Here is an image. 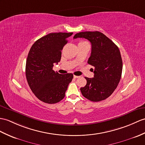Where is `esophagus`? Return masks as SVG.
<instances>
[{"instance_id": "34e87169", "label": "esophagus", "mask_w": 145, "mask_h": 145, "mask_svg": "<svg viewBox=\"0 0 145 145\" xmlns=\"http://www.w3.org/2000/svg\"><path fill=\"white\" fill-rule=\"evenodd\" d=\"M79 77H80L79 76H76V75H74L73 76V78H79Z\"/></svg>"}]
</instances>
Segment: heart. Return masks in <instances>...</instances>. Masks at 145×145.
Wrapping results in <instances>:
<instances>
[{
	"instance_id": "1",
	"label": "heart",
	"mask_w": 145,
	"mask_h": 145,
	"mask_svg": "<svg viewBox=\"0 0 145 145\" xmlns=\"http://www.w3.org/2000/svg\"><path fill=\"white\" fill-rule=\"evenodd\" d=\"M82 43H86V42H85V41H81V42H79V44H82Z\"/></svg>"
}]
</instances>
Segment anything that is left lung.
<instances>
[{"instance_id":"8db88e82","label":"left lung","mask_w":145,"mask_h":145,"mask_svg":"<svg viewBox=\"0 0 145 145\" xmlns=\"http://www.w3.org/2000/svg\"><path fill=\"white\" fill-rule=\"evenodd\" d=\"M83 38L91 43L88 63L95 67L94 78L85 77V86L80 88L82 95L98 102L109 97L119 85L122 72V60L119 48L99 31L80 32L73 38Z\"/></svg>"}]
</instances>
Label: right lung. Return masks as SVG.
<instances>
[{"instance_id":"1","label":"right lung","mask_w":145,"mask_h":145,"mask_svg":"<svg viewBox=\"0 0 145 145\" xmlns=\"http://www.w3.org/2000/svg\"><path fill=\"white\" fill-rule=\"evenodd\" d=\"M73 33H52L33 44L26 63V77L30 89L41 101L55 104L65 95L72 73L62 75L53 70L60 61L62 50Z\"/></svg>"}]
</instances>
